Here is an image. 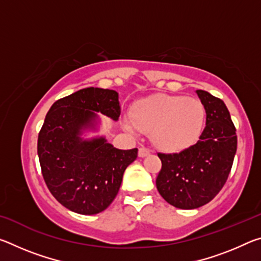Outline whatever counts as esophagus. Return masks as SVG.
<instances>
[{
  "label": "esophagus",
  "mask_w": 261,
  "mask_h": 261,
  "mask_svg": "<svg viewBox=\"0 0 261 261\" xmlns=\"http://www.w3.org/2000/svg\"><path fill=\"white\" fill-rule=\"evenodd\" d=\"M149 153H151V152H149V149H148V148H146V147H140V148H139V152H138V154H139V156H140V158L147 156Z\"/></svg>",
  "instance_id": "34e87169"
}]
</instances>
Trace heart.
Masks as SVG:
<instances>
[{
  "label": "heart",
  "instance_id": "obj_1",
  "mask_svg": "<svg viewBox=\"0 0 261 261\" xmlns=\"http://www.w3.org/2000/svg\"><path fill=\"white\" fill-rule=\"evenodd\" d=\"M134 123L127 129L152 132V141L166 152H179L199 140L206 121V109L199 99L158 95L136 102Z\"/></svg>",
  "mask_w": 261,
  "mask_h": 261
}]
</instances>
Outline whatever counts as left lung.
Listing matches in <instances>:
<instances>
[{"label": "left lung", "instance_id": "left-lung-1", "mask_svg": "<svg viewBox=\"0 0 261 261\" xmlns=\"http://www.w3.org/2000/svg\"><path fill=\"white\" fill-rule=\"evenodd\" d=\"M196 92L206 109L199 140L179 153H158L162 163L158 191L180 210L198 208L213 199L227 182L237 149L236 127L227 106L208 92Z\"/></svg>", "mask_w": 261, "mask_h": 261}]
</instances>
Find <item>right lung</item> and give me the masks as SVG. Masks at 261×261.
Segmentation results:
<instances>
[{
  "mask_svg": "<svg viewBox=\"0 0 261 261\" xmlns=\"http://www.w3.org/2000/svg\"><path fill=\"white\" fill-rule=\"evenodd\" d=\"M100 112L117 121L118 94L108 88L87 87L55 101L38 137V155L48 190L61 205L79 214L105 211L120 190L126 167L138 148H115L105 138L82 140L84 126Z\"/></svg>",
  "mask_w": 261,
  "mask_h": 261,
  "instance_id": "1",
  "label": "right lung"
}]
</instances>
